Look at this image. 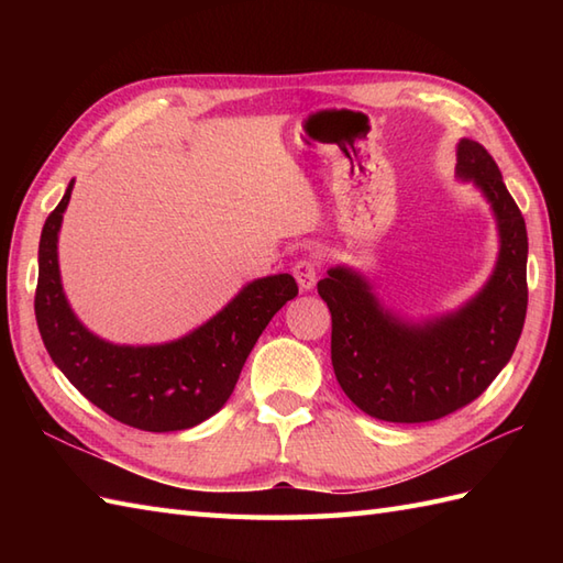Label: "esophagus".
Returning <instances> with one entry per match:
<instances>
[{
  "label": "esophagus",
  "mask_w": 563,
  "mask_h": 563,
  "mask_svg": "<svg viewBox=\"0 0 563 563\" xmlns=\"http://www.w3.org/2000/svg\"><path fill=\"white\" fill-rule=\"evenodd\" d=\"M317 273H319V266H317L314 258H300L292 268V275H295L297 285H300V290H312L314 288Z\"/></svg>",
  "instance_id": "1"
}]
</instances>
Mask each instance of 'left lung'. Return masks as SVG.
<instances>
[{
	"label": "left lung",
	"instance_id": "obj_1",
	"mask_svg": "<svg viewBox=\"0 0 563 563\" xmlns=\"http://www.w3.org/2000/svg\"><path fill=\"white\" fill-rule=\"evenodd\" d=\"M457 176L482 188L500 251L484 290L457 312L409 324L387 312L361 273L336 266L317 283L331 312V363L357 409L389 423L438 421L472 404L510 361L528 312V230L479 142L457 145Z\"/></svg>",
	"mask_w": 563,
	"mask_h": 563
}]
</instances>
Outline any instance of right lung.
<instances>
[{"mask_svg":"<svg viewBox=\"0 0 563 563\" xmlns=\"http://www.w3.org/2000/svg\"><path fill=\"white\" fill-rule=\"evenodd\" d=\"M47 214L38 246L35 321L53 363L84 397L115 421L150 433L186 430L218 413L263 329L297 297L290 273L249 283L220 314L162 345H115L81 324L59 283L57 232L71 196Z\"/></svg>","mask_w":563,"mask_h":563,"instance_id":"right-lung-1","label":"right lung"}]
</instances>
